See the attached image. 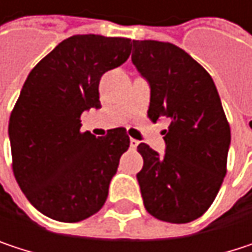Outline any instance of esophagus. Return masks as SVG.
<instances>
[{"label":"esophagus","mask_w":252,"mask_h":252,"mask_svg":"<svg viewBox=\"0 0 252 252\" xmlns=\"http://www.w3.org/2000/svg\"><path fill=\"white\" fill-rule=\"evenodd\" d=\"M129 146H131L132 149H135V147L138 146V141H137V140H134V138H131V140H129Z\"/></svg>","instance_id":"1"}]
</instances>
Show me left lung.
Returning a JSON list of instances; mask_svg holds the SVG:
<instances>
[{
	"instance_id": "1",
	"label": "left lung",
	"mask_w": 252,
	"mask_h": 252,
	"mask_svg": "<svg viewBox=\"0 0 252 252\" xmlns=\"http://www.w3.org/2000/svg\"><path fill=\"white\" fill-rule=\"evenodd\" d=\"M132 64L150 83L147 115L171 120L159 156L140 143L137 174L146 210L159 220L188 223L215 201L226 175L230 126L210 74L169 42L132 40Z\"/></svg>"
}]
</instances>
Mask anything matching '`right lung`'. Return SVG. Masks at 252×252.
<instances>
[{
  "instance_id": "obj_1",
  "label": "right lung",
  "mask_w": 252,
  "mask_h": 252,
  "mask_svg": "<svg viewBox=\"0 0 252 252\" xmlns=\"http://www.w3.org/2000/svg\"><path fill=\"white\" fill-rule=\"evenodd\" d=\"M129 52L126 37L76 34L26 78L8 123L13 172L30 204L54 220H84L106 201L129 137L126 128L97 138L81 132L80 117L100 108V77Z\"/></svg>"
}]
</instances>
